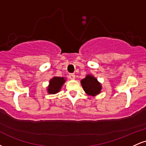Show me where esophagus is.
Listing matches in <instances>:
<instances>
[{"instance_id": "1", "label": "esophagus", "mask_w": 146, "mask_h": 146, "mask_svg": "<svg viewBox=\"0 0 146 146\" xmlns=\"http://www.w3.org/2000/svg\"><path fill=\"white\" fill-rule=\"evenodd\" d=\"M68 78H69V79H71V80H74L75 78V74H73V73H70V74L68 75Z\"/></svg>"}]
</instances>
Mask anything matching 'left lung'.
<instances>
[{
    "instance_id": "1",
    "label": "left lung",
    "mask_w": 146,
    "mask_h": 146,
    "mask_svg": "<svg viewBox=\"0 0 146 146\" xmlns=\"http://www.w3.org/2000/svg\"><path fill=\"white\" fill-rule=\"evenodd\" d=\"M81 84L84 90L87 95L95 96L96 95L100 94L101 92V84L93 75H86V78L81 80Z\"/></svg>"
}]
</instances>
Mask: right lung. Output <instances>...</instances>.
I'll list each match as a JSON object with an SVG mask.
<instances>
[{
  "mask_svg": "<svg viewBox=\"0 0 146 146\" xmlns=\"http://www.w3.org/2000/svg\"><path fill=\"white\" fill-rule=\"evenodd\" d=\"M65 79L61 77H54L49 81V85L47 87V91L49 94H56L61 89L65 82Z\"/></svg>",
  "mask_w": 146,
  "mask_h": 146,
  "instance_id": "add662e5",
  "label": "right lung"
}]
</instances>
